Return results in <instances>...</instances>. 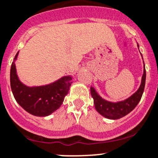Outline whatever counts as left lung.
Masks as SVG:
<instances>
[{
	"instance_id": "left-lung-1",
	"label": "left lung",
	"mask_w": 158,
	"mask_h": 158,
	"mask_svg": "<svg viewBox=\"0 0 158 158\" xmlns=\"http://www.w3.org/2000/svg\"><path fill=\"white\" fill-rule=\"evenodd\" d=\"M137 46L139 48V44H137ZM141 55H142V54H141ZM143 64L144 70L140 86H139V89L132 95H131L130 97L128 98L126 100L117 101V102H112V101H107L105 99L102 98L99 95L98 93L96 92L95 89L92 86H91V94H92V97L94 99V107L101 115H102L103 117L107 119H117L127 115L137 106V104H139L141 98H142L145 85L146 71L144 61Z\"/></svg>"
}]
</instances>
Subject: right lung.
Returning <instances> with one entry per match:
<instances>
[{"label":"right lung","instance_id":"obj_1","mask_svg":"<svg viewBox=\"0 0 158 158\" xmlns=\"http://www.w3.org/2000/svg\"><path fill=\"white\" fill-rule=\"evenodd\" d=\"M15 56L10 68V86L14 98L23 109L31 115L47 117L57 110L68 94L73 77L64 76L51 83L40 86H27L23 84L16 69Z\"/></svg>","mask_w":158,"mask_h":158}]
</instances>
